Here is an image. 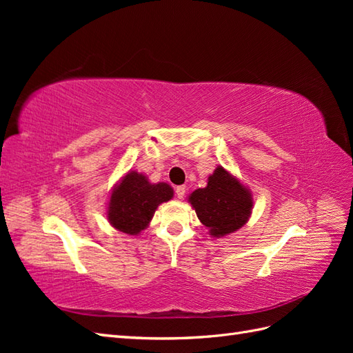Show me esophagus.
<instances>
[{
  "mask_svg": "<svg viewBox=\"0 0 353 353\" xmlns=\"http://www.w3.org/2000/svg\"><path fill=\"white\" fill-rule=\"evenodd\" d=\"M175 194L178 199H183L185 196V185H178L175 188Z\"/></svg>",
  "mask_w": 353,
  "mask_h": 353,
  "instance_id": "34e87169",
  "label": "esophagus"
}]
</instances>
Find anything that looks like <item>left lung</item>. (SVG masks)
Instances as JSON below:
<instances>
[{"instance_id":"left-lung-1","label":"left lung","mask_w":353,"mask_h":353,"mask_svg":"<svg viewBox=\"0 0 353 353\" xmlns=\"http://www.w3.org/2000/svg\"><path fill=\"white\" fill-rule=\"evenodd\" d=\"M188 201L212 237H223L249 221L253 199L250 191L222 166L215 169L205 188H197Z\"/></svg>"}]
</instances>
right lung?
Listing matches in <instances>:
<instances>
[{"label": "right lung", "instance_id": "right-lung-1", "mask_svg": "<svg viewBox=\"0 0 353 353\" xmlns=\"http://www.w3.org/2000/svg\"><path fill=\"white\" fill-rule=\"evenodd\" d=\"M172 197L174 190L169 184H152L143 174L132 170L112 191L108 219L116 230L135 236L147 228L160 203Z\"/></svg>", "mask_w": 353, "mask_h": 353}]
</instances>
